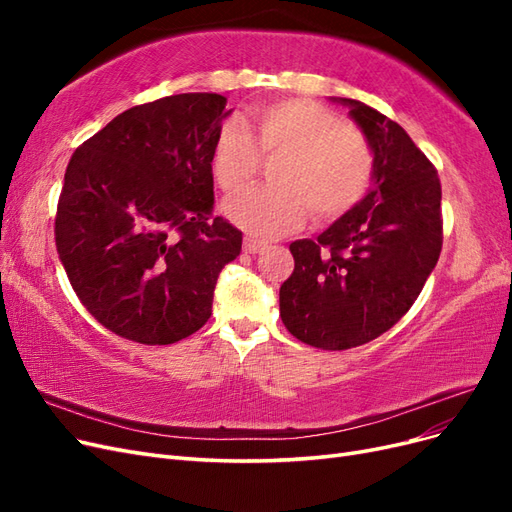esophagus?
Wrapping results in <instances>:
<instances>
[{
    "mask_svg": "<svg viewBox=\"0 0 512 512\" xmlns=\"http://www.w3.org/2000/svg\"><path fill=\"white\" fill-rule=\"evenodd\" d=\"M267 247V241H260V239H254V237H245L243 239V252L245 254H258Z\"/></svg>",
    "mask_w": 512,
    "mask_h": 512,
    "instance_id": "esophagus-1",
    "label": "esophagus"
}]
</instances>
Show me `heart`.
<instances>
[{
  "mask_svg": "<svg viewBox=\"0 0 512 512\" xmlns=\"http://www.w3.org/2000/svg\"><path fill=\"white\" fill-rule=\"evenodd\" d=\"M252 123L254 134L241 119H226L211 151V175L224 194L243 190L256 177L260 158H273V183L224 205L228 218L252 235H282L299 226L307 211L318 222L337 220L369 192L374 147L333 108L294 98L256 108Z\"/></svg>",
  "mask_w": 512,
  "mask_h": 512,
  "instance_id": "1",
  "label": "heart"
}]
</instances>
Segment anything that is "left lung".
Segmentation results:
<instances>
[{
    "label": "left lung",
    "mask_w": 512,
    "mask_h": 512,
    "mask_svg": "<svg viewBox=\"0 0 512 512\" xmlns=\"http://www.w3.org/2000/svg\"><path fill=\"white\" fill-rule=\"evenodd\" d=\"M376 153L374 185L316 241L290 243L294 271L280 316L320 350L363 346L389 331L421 294L442 252L438 170L399 123L342 98Z\"/></svg>",
    "instance_id": "left-lung-1"
}]
</instances>
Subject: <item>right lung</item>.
Listing matches in <instances>:
<instances>
[{"instance_id":"add662e5","label":"right lung","mask_w":512,"mask_h":512,"mask_svg":"<svg viewBox=\"0 0 512 512\" xmlns=\"http://www.w3.org/2000/svg\"><path fill=\"white\" fill-rule=\"evenodd\" d=\"M226 98L138 104L76 147L55 245L76 297L102 327L145 346L196 333L243 232L213 215L211 151Z\"/></svg>"}]
</instances>
